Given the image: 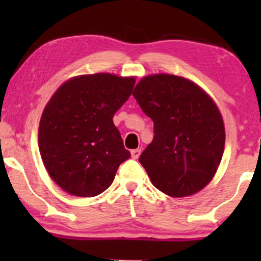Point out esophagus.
<instances>
[{
  "label": "esophagus",
  "instance_id": "obj_1",
  "mask_svg": "<svg viewBox=\"0 0 261 261\" xmlns=\"http://www.w3.org/2000/svg\"><path fill=\"white\" fill-rule=\"evenodd\" d=\"M140 154H141V149L140 148H135V149H133V151H131V157H133L134 160H137V158L140 157Z\"/></svg>",
  "mask_w": 261,
  "mask_h": 261
}]
</instances>
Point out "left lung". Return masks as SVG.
Here are the masks:
<instances>
[{"instance_id":"8db88e82","label":"left lung","mask_w":261,"mask_h":261,"mask_svg":"<svg viewBox=\"0 0 261 261\" xmlns=\"http://www.w3.org/2000/svg\"><path fill=\"white\" fill-rule=\"evenodd\" d=\"M133 95L153 121V140L140 155L152 184L173 197L197 193L222 160L224 125L215 101L199 86L174 74H151Z\"/></svg>"}]
</instances>
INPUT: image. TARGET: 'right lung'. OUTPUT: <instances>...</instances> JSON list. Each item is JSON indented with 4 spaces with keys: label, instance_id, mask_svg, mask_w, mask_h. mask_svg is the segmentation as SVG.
Returning <instances> with one entry per match:
<instances>
[{
    "label": "right lung",
    "instance_id": "right-lung-1",
    "mask_svg": "<svg viewBox=\"0 0 261 261\" xmlns=\"http://www.w3.org/2000/svg\"><path fill=\"white\" fill-rule=\"evenodd\" d=\"M134 86L135 77L83 74L65 82L46 104L39 124V151L49 175L66 193L99 195L131 157L113 116Z\"/></svg>",
    "mask_w": 261,
    "mask_h": 261
}]
</instances>
